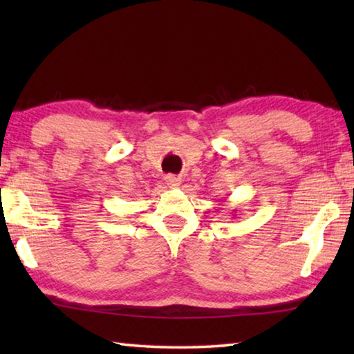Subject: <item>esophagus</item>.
I'll return each mask as SVG.
<instances>
[{
	"label": "esophagus",
	"instance_id": "1",
	"mask_svg": "<svg viewBox=\"0 0 354 354\" xmlns=\"http://www.w3.org/2000/svg\"><path fill=\"white\" fill-rule=\"evenodd\" d=\"M165 181H167V184H169V187H171V189H176V187H179V185H181V178H178V176H175V175H169L165 178Z\"/></svg>",
	"mask_w": 354,
	"mask_h": 354
}]
</instances>
